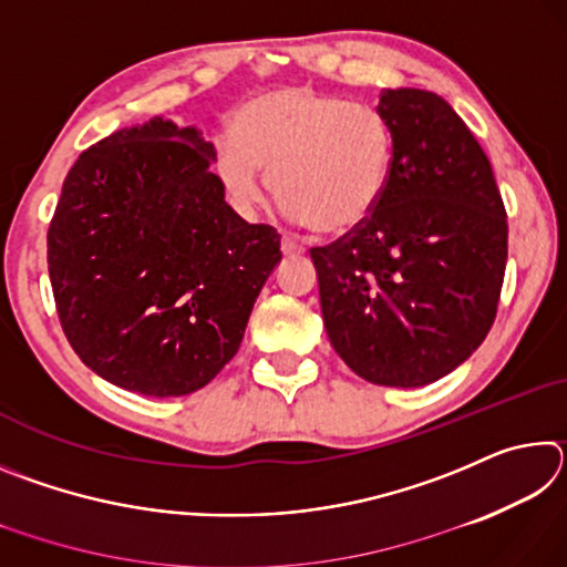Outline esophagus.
Here are the masks:
<instances>
[{
  "label": "esophagus",
  "instance_id": "obj_1",
  "mask_svg": "<svg viewBox=\"0 0 567 567\" xmlns=\"http://www.w3.org/2000/svg\"><path fill=\"white\" fill-rule=\"evenodd\" d=\"M282 255H302V247H297L290 239H282Z\"/></svg>",
  "mask_w": 567,
  "mask_h": 567
}]
</instances>
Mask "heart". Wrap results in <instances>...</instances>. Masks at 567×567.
I'll return each instance as SVG.
<instances>
[{
    "mask_svg": "<svg viewBox=\"0 0 567 567\" xmlns=\"http://www.w3.org/2000/svg\"><path fill=\"white\" fill-rule=\"evenodd\" d=\"M392 167V130L370 104L312 87L245 102L215 147V175L239 213H255L262 172L295 223L342 237L375 215Z\"/></svg>",
    "mask_w": 567,
    "mask_h": 567,
    "instance_id": "b5f03b06",
    "label": "heart"
}]
</instances>
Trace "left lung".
Returning <instances> with one entry per match:
<instances>
[{"instance_id": "1", "label": "left lung", "mask_w": 567, "mask_h": 567, "mask_svg": "<svg viewBox=\"0 0 567 567\" xmlns=\"http://www.w3.org/2000/svg\"><path fill=\"white\" fill-rule=\"evenodd\" d=\"M388 189L368 223L315 247L328 338L352 372L422 388L491 332L507 260L493 167L457 112L427 90H382Z\"/></svg>"}]
</instances>
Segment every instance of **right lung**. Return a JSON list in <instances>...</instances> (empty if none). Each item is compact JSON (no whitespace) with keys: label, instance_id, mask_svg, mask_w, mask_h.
Instances as JSON below:
<instances>
[{"label":"right lung","instance_id":"1","mask_svg":"<svg viewBox=\"0 0 567 567\" xmlns=\"http://www.w3.org/2000/svg\"><path fill=\"white\" fill-rule=\"evenodd\" d=\"M197 127L152 117L84 150L47 233L66 340L102 380L147 398L205 388L235 358L280 235L225 203Z\"/></svg>","mask_w":567,"mask_h":567}]
</instances>
